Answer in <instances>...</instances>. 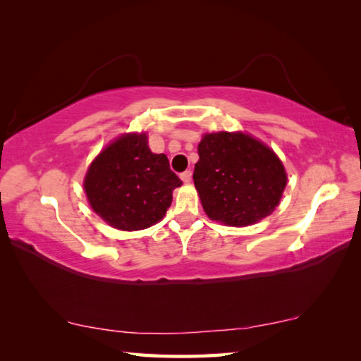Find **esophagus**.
Here are the masks:
<instances>
[{
  "instance_id": "1",
  "label": "esophagus",
  "mask_w": 361,
  "mask_h": 361,
  "mask_svg": "<svg viewBox=\"0 0 361 361\" xmlns=\"http://www.w3.org/2000/svg\"><path fill=\"white\" fill-rule=\"evenodd\" d=\"M180 178L185 181V183H189V181H191V178H192V172H191V170H186V172H183L180 175Z\"/></svg>"
}]
</instances>
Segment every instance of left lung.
<instances>
[{"instance_id":"8db88e82","label":"left lung","mask_w":361,"mask_h":361,"mask_svg":"<svg viewBox=\"0 0 361 361\" xmlns=\"http://www.w3.org/2000/svg\"><path fill=\"white\" fill-rule=\"evenodd\" d=\"M194 185L207 215L248 226L271 215L286 186L285 169L271 148L245 133H207L199 143Z\"/></svg>"}]
</instances>
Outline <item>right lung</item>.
Listing matches in <instances>:
<instances>
[{
  "label": "right lung",
  "mask_w": 361,
  "mask_h": 361,
  "mask_svg": "<svg viewBox=\"0 0 361 361\" xmlns=\"http://www.w3.org/2000/svg\"><path fill=\"white\" fill-rule=\"evenodd\" d=\"M181 185L167 156L151 152L145 133H129L95 157L84 189L90 207L108 224L138 231L164 218L173 189Z\"/></svg>",
  "instance_id": "right-lung-1"
}]
</instances>
